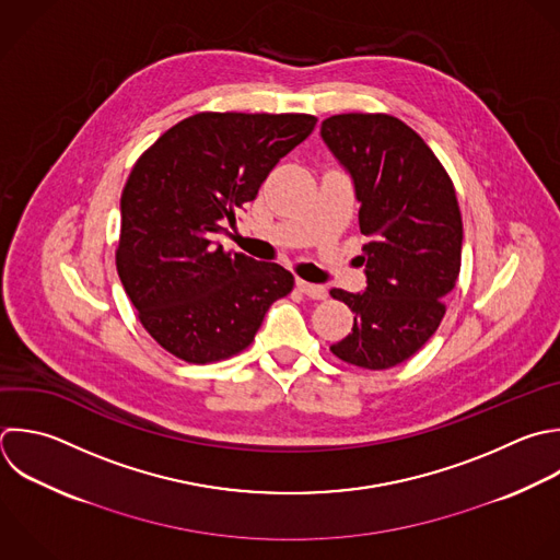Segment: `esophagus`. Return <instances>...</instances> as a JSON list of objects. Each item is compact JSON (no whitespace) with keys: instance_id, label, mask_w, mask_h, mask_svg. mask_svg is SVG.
<instances>
[{"instance_id":"34e87169","label":"esophagus","mask_w":560,"mask_h":560,"mask_svg":"<svg viewBox=\"0 0 560 560\" xmlns=\"http://www.w3.org/2000/svg\"><path fill=\"white\" fill-rule=\"evenodd\" d=\"M298 287H300V291H302L306 298H311V300H326V295H328L326 287H322V284H311V282L298 280Z\"/></svg>"}]
</instances>
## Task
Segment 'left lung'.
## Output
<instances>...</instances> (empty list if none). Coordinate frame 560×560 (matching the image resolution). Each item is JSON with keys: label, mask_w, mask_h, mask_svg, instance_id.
I'll use <instances>...</instances> for the list:
<instances>
[{"label": "left lung", "mask_w": 560, "mask_h": 560, "mask_svg": "<svg viewBox=\"0 0 560 560\" xmlns=\"http://www.w3.org/2000/svg\"><path fill=\"white\" fill-rule=\"evenodd\" d=\"M322 138L354 179L363 293L330 289L354 313L330 352L363 370L413 357L438 330L462 267V214L453 182L427 142L387 114H339Z\"/></svg>", "instance_id": "obj_1"}]
</instances>
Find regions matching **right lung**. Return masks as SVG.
<instances>
[{
	"label": "right lung",
	"mask_w": 560,
	"mask_h": 560,
	"mask_svg": "<svg viewBox=\"0 0 560 560\" xmlns=\"http://www.w3.org/2000/svg\"><path fill=\"white\" fill-rule=\"evenodd\" d=\"M315 125L308 114L201 112L138 158L120 199L116 267L140 324L173 357L214 363L243 352L293 291L291 271L225 252L217 234Z\"/></svg>",
	"instance_id": "add662e5"
}]
</instances>
